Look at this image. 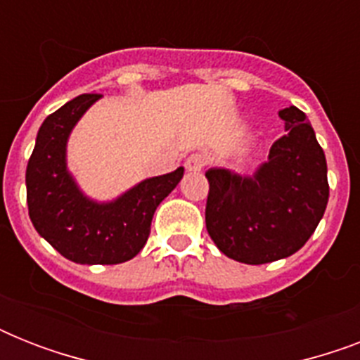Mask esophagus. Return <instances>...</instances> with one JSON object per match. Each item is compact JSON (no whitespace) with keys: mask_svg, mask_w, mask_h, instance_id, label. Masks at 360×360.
Segmentation results:
<instances>
[{"mask_svg":"<svg viewBox=\"0 0 360 360\" xmlns=\"http://www.w3.org/2000/svg\"><path fill=\"white\" fill-rule=\"evenodd\" d=\"M205 166H207V155H203V153H192L185 160V168L188 172H200Z\"/></svg>","mask_w":360,"mask_h":360,"instance_id":"esophagus-1","label":"esophagus"}]
</instances>
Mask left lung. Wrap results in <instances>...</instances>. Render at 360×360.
<instances>
[{
	"label": "left lung",
	"instance_id": "1",
	"mask_svg": "<svg viewBox=\"0 0 360 360\" xmlns=\"http://www.w3.org/2000/svg\"><path fill=\"white\" fill-rule=\"evenodd\" d=\"M285 132L269 160L252 177L211 168L205 226L219 250L231 259L262 265L304 246L329 202L327 160L307 114L280 110Z\"/></svg>",
	"mask_w": 360,
	"mask_h": 360
}]
</instances>
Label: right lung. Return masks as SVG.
<instances>
[{"instance_id": "add662e5", "label": "right lung", "mask_w": 360, "mask_h": 360, "mask_svg": "<svg viewBox=\"0 0 360 360\" xmlns=\"http://www.w3.org/2000/svg\"><path fill=\"white\" fill-rule=\"evenodd\" d=\"M103 97L86 93L44 120L25 169L27 209L39 236L82 265L129 262L143 248L158 203L183 179V168L141 181L115 202H91L67 172L65 146L86 110Z\"/></svg>"}]
</instances>
